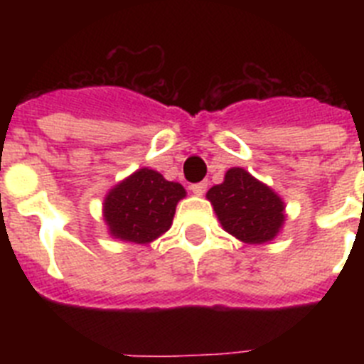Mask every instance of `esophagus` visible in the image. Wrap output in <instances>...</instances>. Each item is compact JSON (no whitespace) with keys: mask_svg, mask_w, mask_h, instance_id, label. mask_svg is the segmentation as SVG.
I'll list each match as a JSON object with an SVG mask.
<instances>
[{"mask_svg":"<svg viewBox=\"0 0 364 364\" xmlns=\"http://www.w3.org/2000/svg\"><path fill=\"white\" fill-rule=\"evenodd\" d=\"M205 189H208V182H197V184L191 186V191L195 195H204Z\"/></svg>","mask_w":364,"mask_h":364,"instance_id":"esophagus-1","label":"esophagus"}]
</instances>
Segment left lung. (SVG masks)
Returning a JSON list of instances; mask_svg holds the SVG:
<instances>
[{"mask_svg":"<svg viewBox=\"0 0 364 364\" xmlns=\"http://www.w3.org/2000/svg\"><path fill=\"white\" fill-rule=\"evenodd\" d=\"M222 228L247 244L272 240L284 222V204L262 182L233 167L224 182L208 191Z\"/></svg>","mask_w":364,"mask_h":364,"instance_id":"obj_1","label":"left lung"}]
</instances>
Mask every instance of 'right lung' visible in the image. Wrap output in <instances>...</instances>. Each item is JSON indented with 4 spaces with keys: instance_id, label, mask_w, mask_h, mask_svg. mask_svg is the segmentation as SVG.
Masks as SVG:
<instances>
[{
    "instance_id": "add662e5",
    "label": "right lung",
    "mask_w": 364,
    "mask_h": 364,
    "mask_svg": "<svg viewBox=\"0 0 364 364\" xmlns=\"http://www.w3.org/2000/svg\"><path fill=\"white\" fill-rule=\"evenodd\" d=\"M186 189L153 169H140L111 189L104 217L114 239L146 244L171 228L176 202Z\"/></svg>"
}]
</instances>
